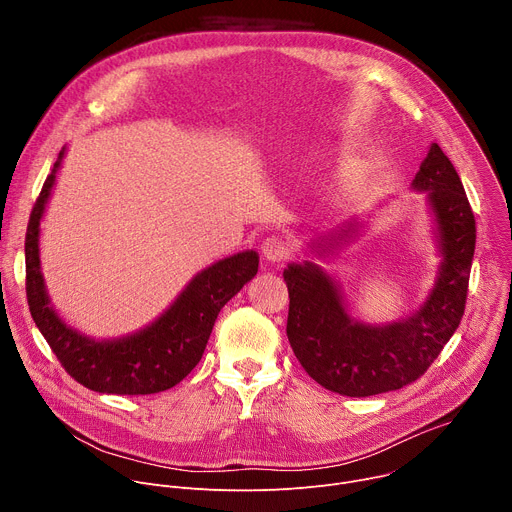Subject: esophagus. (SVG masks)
Returning a JSON list of instances; mask_svg holds the SVG:
<instances>
[{
	"label": "esophagus",
	"mask_w": 512,
	"mask_h": 512,
	"mask_svg": "<svg viewBox=\"0 0 512 512\" xmlns=\"http://www.w3.org/2000/svg\"><path fill=\"white\" fill-rule=\"evenodd\" d=\"M261 251H263V255H265L269 261H283V259L289 257L291 247H289V243H287L283 237L271 235V237H267V239L263 241Z\"/></svg>",
	"instance_id": "1"
}]
</instances>
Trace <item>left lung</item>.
Masks as SVG:
<instances>
[{
  "label": "left lung",
  "instance_id": "8db88e82",
  "mask_svg": "<svg viewBox=\"0 0 512 512\" xmlns=\"http://www.w3.org/2000/svg\"><path fill=\"white\" fill-rule=\"evenodd\" d=\"M413 188L429 196L444 263L431 296L411 318L385 328L364 326L346 314L336 283L318 265L294 263L283 271L287 340L304 371L332 393L371 397L411 385L440 356L464 316L476 221L462 180L437 143H431Z\"/></svg>",
  "mask_w": 512,
  "mask_h": 512
}]
</instances>
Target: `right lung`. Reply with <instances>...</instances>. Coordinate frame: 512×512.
Returning a JSON list of instances; mask_svg holds the SVG:
<instances>
[{"instance_id":"obj_1","label":"right lung","mask_w":512,"mask_h":512,"mask_svg":"<svg viewBox=\"0 0 512 512\" xmlns=\"http://www.w3.org/2000/svg\"><path fill=\"white\" fill-rule=\"evenodd\" d=\"M62 156L64 150L36 198L26 231L30 314L62 369L83 387L109 395H152L172 389L200 362L218 312L255 277L259 255L243 251L200 271L152 326L131 336L95 342L79 334L48 306L38 259L40 218Z\"/></svg>"}]
</instances>
